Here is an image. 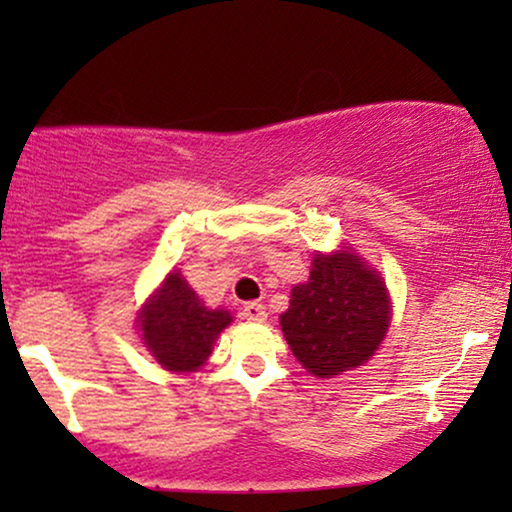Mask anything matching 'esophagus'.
<instances>
[{"label": "esophagus", "mask_w": 512, "mask_h": 512, "mask_svg": "<svg viewBox=\"0 0 512 512\" xmlns=\"http://www.w3.org/2000/svg\"><path fill=\"white\" fill-rule=\"evenodd\" d=\"M242 317L249 321H263L268 317V312H265V307L261 303H247L242 307Z\"/></svg>", "instance_id": "1"}]
</instances>
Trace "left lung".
Instances as JSON below:
<instances>
[{
  "mask_svg": "<svg viewBox=\"0 0 512 512\" xmlns=\"http://www.w3.org/2000/svg\"><path fill=\"white\" fill-rule=\"evenodd\" d=\"M389 321L387 284L349 247L314 256L310 279L293 286L289 310L279 317L293 356L317 377L363 366Z\"/></svg>",
  "mask_w": 512,
  "mask_h": 512,
  "instance_id": "obj_1",
  "label": "left lung"
}]
</instances>
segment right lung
I'll return each instance as SVG.
<instances>
[{
    "label": "right lung",
    "mask_w": 512,
    "mask_h": 512,
    "mask_svg": "<svg viewBox=\"0 0 512 512\" xmlns=\"http://www.w3.org/2000/svg\"><path fill=\"white\" fill-rule=\"evenodd\" d=\"M233 321L228 310H209L179 270H172L160 289L139 310L142 340L165 370L193 373L205 366L214 342Z\"/></svg>",
    "instance_id": "1"
}]
</instances>
